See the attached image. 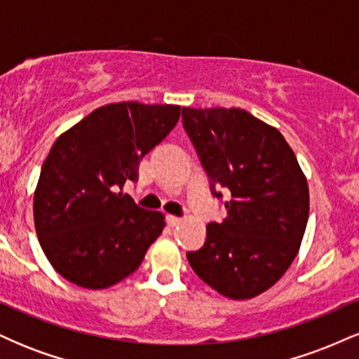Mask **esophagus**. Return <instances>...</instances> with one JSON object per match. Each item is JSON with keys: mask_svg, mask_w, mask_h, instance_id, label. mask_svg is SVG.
<instances>
[{"mask_svg": "<svg viewBox=\"0 0 359 359\" xmlns=\"http://www.w3.org/2000/svg\"><path fill=\"white\" fill-rule=\"evenodd\" d=\"M180 222H182V219H180V217L172 216V214H168V216H167V224L170 226V228H174V226L180 224Z\"/></svg>", "mask_w": 359, "mask_h": 359, "instance_id": "34e87169", "label": "esophagus"}]
</instances>
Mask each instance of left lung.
<instances>
[{
  "label": "left lung",
  "instance_id": "obj_1",
  "mask_svg": "<svg viewBox=\"0 0 359 359\" xmlns=\"http://www.w3.org/2000/svg\"><path fill=\"white\" fill-rule=\"evenodd\" d=\"M185 131L216 189L231 192L226 217L205 228L187 259L222 297L248 300L273 287L300 250L309 185L275 126L240 108H182Z\"/></svg>",
  "mask_w": 359,
  "mask_h": 359
}]
</instances>
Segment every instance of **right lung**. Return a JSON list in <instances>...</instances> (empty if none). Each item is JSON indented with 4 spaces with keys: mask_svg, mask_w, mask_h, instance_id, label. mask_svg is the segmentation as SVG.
Segmentation results:
<instances>
[{
    "mask_svg": "<svg viewBox=\"0 0 359 359\" xmlns=\"http://www.w3.org/2000/svg\"><path fill=\"white\" fill-rule=\"evenodd\" d=\"M179 118L177 104L111 102L55 140L34 194V221L45 257L74 285H116L162 234L165 216L121 191Z\"/></svg>",
    "mask_w": 359,
    "mask_h": 359,
    "instance_id": "obj_1",
    "label": "right lung"
}]
</instances>
